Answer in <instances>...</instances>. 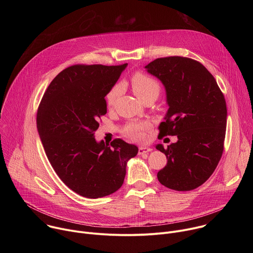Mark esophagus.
<instances>
[{
  "instance_id": "34e87169",
  "label": "esophagus",
  "mask_w": 253,
  "mask_h": 253,
  "mask_svg": "<svg viewBox=\"0 0 253 253\" xmlns=\"http://www.w3.org/2000/svg\"><path fill=\"white\" fill-rule=\"evenodd\" d=\"M152 149L149 148V147H146V146H140L139 149H138V153L139 154H144V153H148L150 152Z\"/></svg>"
}]
</instances>
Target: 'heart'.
<instances>
[{"mask_svg":"<svg viewBox=\"0 0 253 253\" xmlns=\"http://www.w3.org/2000/svg\"><path fill=\"white\" fill-rule=\"evenodd\" d=\"M131 83L135 95L140 100L151 95L157 97L160 92V86L158 82L145 74H135L131 79ZM122 85L118 84L109 91V93L106 96V103L108 107H112L115 104L117 98L122 93ZM149 126L150 124L148 122H132L126 126L124 133L132 140H141L143 138V131L146 130Z\"/></svg>","mask_w":253,"mask_h":253,"instance_id":"b5f03b06","label":"heart"}]
</instances>
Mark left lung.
Listing matches in <instances>:
<instances>
[{
	"label": "left lung",
	"mask_w": 253,
	"mask_h": 253,
	"mask_svg": "<svg viewBox=\"0 0 253 253\" xmlns=\"http://www.w3.org/2000/svg\"><path fill=\"white\" fill-rule=\"evenodd\" d=\"M145 69L161 81L168 110L160 135H176L177 142L156 149L167 157L157 173L159 182L173 190L189 191L214 172L222 152L227 109L224 96L210 72L185 57L159 58Z\"/></svg>",
	"instance_id": "1"
}]
</instances>
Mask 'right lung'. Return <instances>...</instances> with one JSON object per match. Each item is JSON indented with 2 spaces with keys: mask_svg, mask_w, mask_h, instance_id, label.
Wrapping results in <instances>:
<instances>
[{
  "mask_svg": "<svg viewBox=\"0 0 253 253\" xmlns=\"http://www.w3.org/2000/svg\"><path fill=\"white\" fill-rule=\"evenodd\" d=\"M128 64L74 65L47 88L37 113V129L46 155L62 181L77 194L100 198L123 184L127 162L138 147L122 139L96 141L98 120L107 113L105 96Z\"/></svg>",
  "mask_w": 253,
  "mask_h": 253,
  "instance_id": "right-lung-1",
  "label": "right lung"
}]
</instances>
